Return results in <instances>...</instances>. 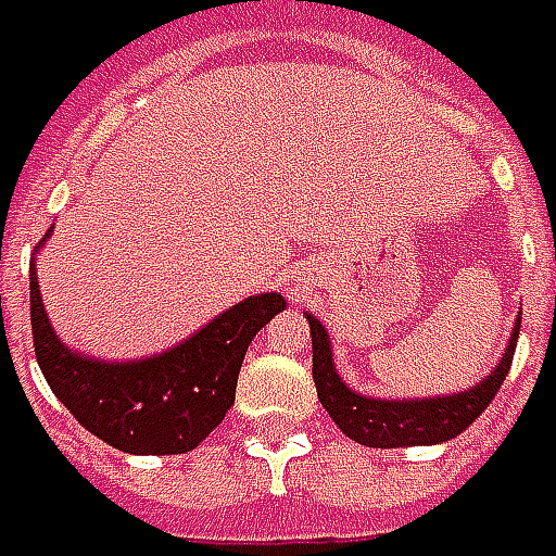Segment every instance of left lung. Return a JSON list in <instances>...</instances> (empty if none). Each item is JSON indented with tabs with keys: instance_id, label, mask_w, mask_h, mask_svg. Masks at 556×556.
I'll use <instances>...</instances> for the list:
<instances>
[{
	"instance_id": "1",
	"label": "left lung",
	"mask_w": 556,
	"mask_h": 556,
	"mask_svg": "<svg viewBox=\"0 0 556 556\" xmlns=\"http://www.w3.org/2000/svg\"><path fill=\"white\" fill-rule=\"evenodd\" d=\"M311 326V350H314V386L317 397L332 416V422L362 446L374 448H401V446H437L446 443L485 413L494 401L500 386L509 374L521 320H515L509 334V348L494 365L485 380H479L464 392L434 397H371L350 389L334 368L332 341L329 332L314 314H305Z\"/></svg>"
}]
</instances>
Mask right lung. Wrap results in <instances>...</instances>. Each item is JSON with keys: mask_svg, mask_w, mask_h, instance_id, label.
I'll return each instance as SVG.
<instances>
[{"mask_svg": "<svg viewBox=\"0 0 556 556\" xmlns=\"http://www.w3.org/2000/svg\"><path fill=\"white\" fill-rule=\"evenodd\" d=\"M47 239L50 230L38 251ZM285 308L281 293H257L164 353L131 362L98 359L53 332L35 260L29 266L35 356L47 386L86 431L128 455H182L200 446L233 407L248 344Z\"/></svg>", "mask_w": 556, "mask_h": 556, "instance_id": "right-lung-1", "label": "right lung"}]
</instances>
